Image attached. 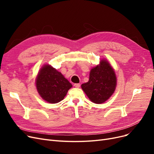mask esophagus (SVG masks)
Listing matches in <instances>:
<instances>
[{
    "mask_svg": "<svg viewBox=\"0 0 154 154\" xmlns=\"http://www.w3.org/2000/svg\"><path fill=\"white\" fill-rule=\"evenodd\" d=\"M74 86L76 88H80V83H75V84L74 85Z\"/></svg>",
    "mask_w": 154,
    "mask_h": 154,
    "instance_id": "34e87169",
    "label": "esophagus"
}]
</instances>
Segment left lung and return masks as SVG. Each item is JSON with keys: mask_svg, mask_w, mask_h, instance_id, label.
<instances>
[{"mask_svg": "<svg viewBox=\"0 0 154 154\" xmlns=\"http://www.w3.org/2000/svg\"><path fill=\"white\" fill-rule=\"evenodd\" d=\"M117 85L114 69L106 60L103 58L100 63L92 67L89 80L82 85V88L92 102L103 103L114 94Z\"/></svg>", "mask_w": 154, "mask_h": 154, "instance_id": "left-lung-1", "label": "left lung"}]
</instances>
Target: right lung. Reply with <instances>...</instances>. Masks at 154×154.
Wrapping results in <instances>:
<instances>
[{
	"instance_id": "obj_1",
	"label": "right lung",
	"mask_w": 154,
	"mask_h": 154,
	"mask_svg": "<svg viewBox=\"0 0 154 154\" xmlns=\"http://www.w3.org/2000/svg\"><path fill=\"white\" fill-rule=\"evenodd\" d=\"M35 84L42 98L49 103H57L63 100L72 87L61 72L49 64H45L40 68Z\"/></svg>"
}]
</instances>
